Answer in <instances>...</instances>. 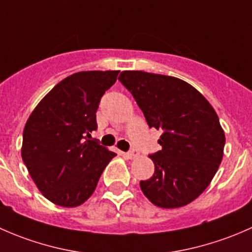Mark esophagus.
Segmentation results:
<instances>
[{"label":"esophagus","mask_w":252,"mask_h":252,"mask_svg":"<svg viewBox=\"0 0 252 252\" xmlns=\"http://www.w3.org/2000/svg\"><path fill=\"white\" fill-rule=\"evenodd\" d=\"M139 152L136 151V150H131V151H129L128 154H126V156H128V158H130V159H133V158H136V157L139 156Z\"/></svg>","instance_id":"34e87169"}]
</instances>
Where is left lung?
<instances>
[{
  "label": "left lung",
  "mask_w": 252,
  "mask_h": 252,
  "mask_svg": "<svg viewBox=\"0 0 252 252\" xmlns=\"http://www.w3.org/2000/svg\"><path fill=\"white\" fill-rule=\"evenodd\" d=\"M118 79L150 128L162 131V150L149 156L155 173L140 182L142 192L162 208L190 204L210 185L222 162L225 135L217 113L182 79L142 70H124Z\"/></svg>",
  "instance_id": "8db88e82"
}]
</instances>
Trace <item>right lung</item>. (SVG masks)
I'll return each instance as SVG.
<instances>
[{"label":"right lung","instance_id":"right-lung-1","mask_svg":"<svg viewBox=\"0 0 252 252\" xmlns=\"http://www.w3.org/2000/svg\"><path fill=\"white\" fill-rule=\"evenodd\" d=\"M119 70H89L64 78L37 103L23 131L22 158L42 195L78 207L95 191L113 151L95 140L96 111Z\"/></svg>","mask_w":252,"mask_h":252}]
</instances>
